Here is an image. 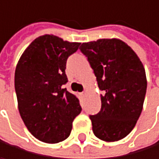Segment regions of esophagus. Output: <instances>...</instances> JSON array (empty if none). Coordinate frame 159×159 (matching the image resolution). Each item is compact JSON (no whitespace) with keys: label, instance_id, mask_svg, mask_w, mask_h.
Returning <instances> with one entry per match:
<instances>
[{"label":"esophagus","instance_id":"esophagus-1","mask_svg":"<svg viewBox=\"0 0 159 159\" xmlns=\"http://www.w3.org/2000/svg\"><path fill=\"white\" fill-rule=\"evenodd\" d=\"M85 95H86V93H85V92H83V93H82V96H85Z\"/></svg>","mask_w":159,"mask_h":159}]
</instances>
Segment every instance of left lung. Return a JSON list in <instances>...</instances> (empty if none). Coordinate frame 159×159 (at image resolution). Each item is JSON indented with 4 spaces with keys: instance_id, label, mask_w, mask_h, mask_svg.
<instances>
[{
    "instance_id": "1",
    "label": "left lung",
    "mask_w": 159,
    "mask_h": 159,
    "mask_svg": "<svg viewBox=\"0 0 159 159\" xmlns=\"http://www.w3.org/2000/svg\"><path fill=\"white\" fill-rule=\"evenodd\" d=\"M93 69L101 94V110L91 115L94 135L106 142L126 137L139 119L147 81L133 50L118 39L84 42L80 47Z\"/></svg>"
}]
</instances>
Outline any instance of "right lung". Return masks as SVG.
I'll list each match as a JSON object with an SVG mask.
<instances>
[{
	"mask_svg": "<svg viewBox=\"0 0 159 159\" xmlns=\"http://www.w3.org/2000/svg\"><path fill=\"white\" fill-rule=\"evenodd\" d=\"M80 44L43 35L29 45L17 63L15 89L18 110L30 133L43 143L66 140L81 112L79 99L64 88L66 60Z\"/></svg>",
	"mask_w": 159,
	"mask_h": 159,
	"instance_id": "add662e5",
	"label": "right lung"
}]
</instances>
